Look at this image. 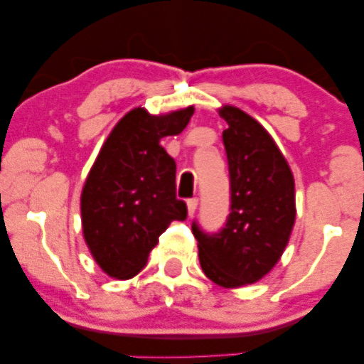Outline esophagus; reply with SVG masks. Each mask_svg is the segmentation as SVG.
<instances>
[{"label": "esophagus", "instance_id": "esophagus-1", "mask_svg": "<svg viewBox=\"0 0 364 364\" xmlns=\"http://www.w3.org/2000/svg\"><path fill=\"white\" fill-rule=\"evenodd\" d=\"M186 205H188V215L193 217V214L196 212V207H198V198H190L186 202Z\"/></svg>", "mask_w": 364, "mask_h": 364}]
</instances>
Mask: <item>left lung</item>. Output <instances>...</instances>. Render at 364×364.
Wrapping results in <instances>:
<instances>
[{
    "mask_svg": "<svg viewBox=\"0 0 364 364\" xmlns=\"http://www.w3.org/2000/svg\"><path fill=\"white\" fill-rule=\"evenodd\" d=\"M228 128L231 205L224 228L191 231L198 241L200 265L217 286L241 287L260 281L274 269L289 241L296 219L294 178L267 129L235 106L219 111Z\"/></svg>",
    "mask_w": 364,
    "mask_h": 364,
    "instance_id": "obj_1",
    "label": "left lung"
}]
</instances>
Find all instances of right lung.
Masks as SVG:
<instances>
[{"mask_svg": "<svg viewBox=\"0 0 364 364\" xmlns=\"http://www.w3.org/2000/svg\"><path fill=\"white\" fill-rule=\"evenodd\" d=\"M193 111H129L92 166L80 200L83 237L111 277L139 274L168 225L186 219V203L176 198V162L159 141L181 133Z\"/></svg>", "mask_w": 364, "mask_h": 364, "instance_id": "obj_1", "label": "right lung"}]
</instances>
